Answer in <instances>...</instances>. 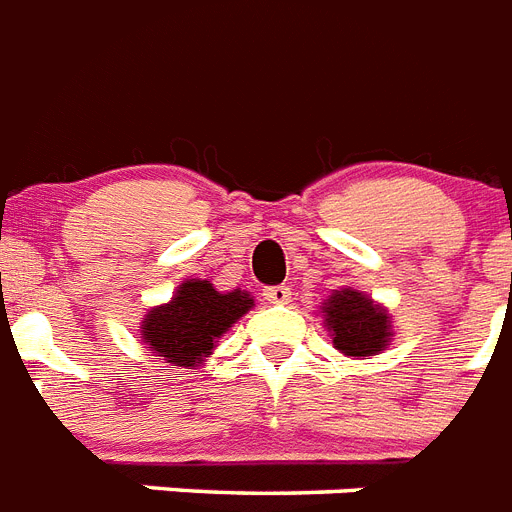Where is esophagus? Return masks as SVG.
I'll return each instance as SVG.
<instances>
[{
	"label": "esophagus",
	"instance_id": "1",
	"mask_svg": "<svg viewBox=\"0 0 512 512\" xmlns=\"http://www.w3.org/2000/svg\"><path fill=\"white\" fill-rule=\"evenodd\" d=\"M263 295H265V300H268V303L284 305V303H289V300H292V289H289V287H268Z\"/></svg>",
	"mask_w": 512,
	"mask_h": 512
}]
</instances>
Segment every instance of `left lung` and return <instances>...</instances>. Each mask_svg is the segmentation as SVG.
<instances>
[{
    "mask_svg": "<svg viewBox=\"0 0 512 512\" xmlns=\"http://www.w3.org/2000/svg\"><path fill=\"white\" fill-rule=\"evenodd\" d=\"M332 345L348 358L377 356L393 340V319L385 305L364 295L361 289L342 287L319 308Z\"/></svg>",
    "mask_w": 512,
    "mask_h": 512,
    "instance_id": "left-lung-1",
    "label": "left lung"
}]
</instances>
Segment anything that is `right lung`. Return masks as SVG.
I'll return each mask as SVG.
<instances>
[{"mask_svg":"<svg viewBox=\"0 0 512 512\" xmlns=\"http://www.w3.org/2000/svg\"><path fill=\"white\" fill-rule=\"evenodd\" d=\"M255 308L244 289L217 292L207 279H185L170 303L154 305L140 321V337L164 364L199 369L220 337Z\"/></svg>","mask_w":512,"mask_h":512,"instance_id":"obj_1","label":"right lung"}]
</instances>
